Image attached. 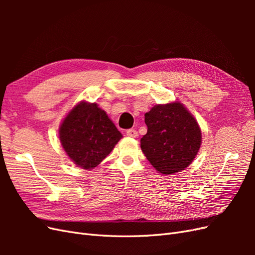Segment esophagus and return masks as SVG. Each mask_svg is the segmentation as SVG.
Wrapping results in <instances>:
<instances>
[{
  "label": "esophagus",
  "mask_w": 255,
  "mask_h": 255,
  "mask_svg": "<svg viewBox=\"0 0 255 255\" xmlns=\"http://www.w3.org/2000/svg\"><path fill=\"white\" fill-rule=\"evenodd\" d=\"M127 135H128V137L136 138V137L138 136V133H137V130H136V129H134V128H129V129H128V130H127Z\"/></svg>",
  "instance_id": "obj_1"
}]
</instances>
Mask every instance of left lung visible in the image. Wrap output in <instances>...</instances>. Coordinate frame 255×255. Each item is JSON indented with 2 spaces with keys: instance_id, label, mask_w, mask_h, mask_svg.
<instances>
[{
  "instance_id": "obj_1",
  "label": "left lung",
  "mask_w": 255,
  "mask_h": 255,
  "mask_svg": "<svg viewBox=\"0 0 255 255\" xmlns=\"http://www.w3.org/2000/svg\"><path fill=\"white\" fill-rule=\"evenodd\" d=\"M144 122L148 132L140 139L141 150L159 173L180 172L192 163L201 145V129L183 104L153 106Z\"/></svg>"
}]
</instances>
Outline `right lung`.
I'll list each match as a JSON object with an SVG mask.
<instances>
[{"mask_svg": "<svg viewBox=\"0 0 255 255\" xmlns=\"http://www.w3.org/2000/svg\"><path fill=\"white\" fill-rule=\"evenodd\" d=\"M121 133L96 103L80 102L59 127V139L67 155L83 169H92L113 151Z\"/></svg>", "mask_w": 255, "mask_h": 255, "instance_id": "add662e5", "label": "right lung"}]
</instances>
